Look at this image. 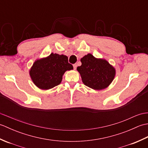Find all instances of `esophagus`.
<instances>
[{
	"mask_svg": "<svg viewBox=\"0 0 148 148\" xmlns=\"http://www.w3.org/2000/svg\"><path fill=\"white\" fill-rule=\"evenodd\" d=\"M73 67H74V70H76V68H77V64H74L73 65Z\"/></svg>",
	"mask_w": 148,
	"mask_h": 148,
	"instance_id": "34e87169",
	"label": "esophagus"
}]
</instances>
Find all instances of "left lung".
<instances>
[{"label": "left lung", "mask_w": 148, "mask_h": 148, "mask_svg": "<svg viewBox=\"0 0 148 148\" xmlns=\"http://www.w3.org/2000/svg\"><path fill=\"white\" fill-rule=\"evenodd\" d=\"M82 63L77 67L84 85L94 90H102L108 87L114 79L116 71L104 59L96 58L88 54L81 59Z\"/></svg>", "instance_id": "obj_1"}]
</instances>
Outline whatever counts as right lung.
Returning <instances> with one entry per match:
<instances>
[{
  "instance_id": "add662e5",
  "label": "right lung",
  "mask_w": 148,
  "mask_h": 148,
  "mask_svg": "<svg viewBox=\"0 0 148 148\" xmlns=\"http://www.w3.org/2000/svg\"><path fill=\"white\" fill-rule=\"evenodd\" d=\"M73 69L67 56L51 53L48 57L37 60L30 70L34 83L42 90H49L60 84L65 71Z\"/></svg>"
}]
</instances>
